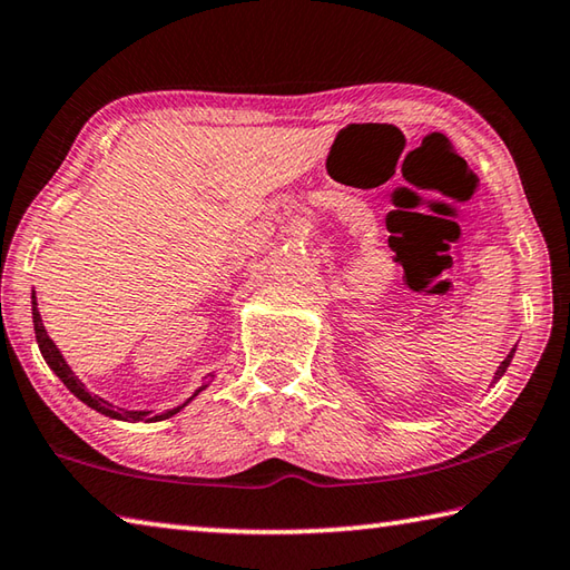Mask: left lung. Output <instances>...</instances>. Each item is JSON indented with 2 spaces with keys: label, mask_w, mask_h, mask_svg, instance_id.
I'll return each mask as SVG.
<instances>
[{
  "label": "left lung",
  "mask_w": 570,
  "mask_h": 570,
  "mask_svg": "<svg viewBox=\"0 0 570 570\" xmlns=\"http://www.w3.org/2000/svg\"><path fill=\"white\" fill-rule=\"evenodd\" d=\"M511 358H513V351H511V354H509V356H505V358H503V364L499 366V374H495V379H499V376H503V371H505V368H509V364H511Z\"/></svg>",
  "instance_id": "8db88e82"
}]
</instances>
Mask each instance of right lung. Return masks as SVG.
I'll return each instance as SVG.
<instances>
[{
	"instance_id": "obj_1",
	"label": "right lung",
	"mask_w": 570,
	"mask_h": 570,
	"mask_svg": "<svg viewBox=\"0 0 570 570\" xmlns=\"http://www.w3.org/2000/svg\"><path fill=\"white\" fill-rule=\"evenodd\" d=\"M32 318H35V334H37V344H39V351H41V356H45V361L49 364V368L55 371V374L65 381V386L75 393V396L79 399V401H85L87 406H91L95 411H99V413H105V416H109V419H119V421H141L144 416H149V411H117V409H111V403H107L105 399H99V396H91V393L85 389V384H81V381L71 374V368L67 366V361L61 358V354H59V348L55 346V341H51L49 336H47V331H45V326H41V316H39V308H37V296H32ZM202 391V389H199ZM196 391V393H199ZM181 409V406H179ZM179 409H171V411H167V413H161V416H151L149 421H161V419H169V416H174V413H177Z\"/></svg>"
}]
</instances>
